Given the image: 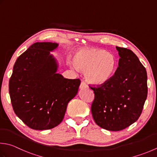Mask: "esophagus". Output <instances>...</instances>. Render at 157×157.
<instances>
[{
	"label": "esophagus",
	"mask_w": 157,
	"mask_h": 157,
	"mask_svg": "<svg viewBox=\"0 0 157 157\" xmlns=\"http://www.w3.org/2000/svg\"><path fill=\"white\" fill-rule=\"evenodd\" d=\"M80 89H84V88H88V86L84 82H81V84H80V86H79Z\"/></svg>",
	"instance_id": "34e87169"
}]
</instances>
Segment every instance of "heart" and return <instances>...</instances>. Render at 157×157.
<instances>
[{"mask_svg": "<svg viewBox=\"0 0 157 157\" xmlns=\"http://www.w3.org/2000/svg\"><path fill=\"white\" fill-rule=\"evenodd\" d=\"M71 68L84 71L88 82L94 85L108 82L116 72L117 60L113 54L98 48H86L75 54L74 61L69 60Z\"/></svg>", "mask_w": 157, "mask_h": 157, "instance_id": "heart-1", "label": "heart"}]
</instances>
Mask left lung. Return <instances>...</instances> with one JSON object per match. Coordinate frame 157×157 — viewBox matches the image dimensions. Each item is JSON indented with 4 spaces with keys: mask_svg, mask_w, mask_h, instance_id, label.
<instances>
[{
    "mask_svg": "<svg viewBox=\"0 0 157 157\" xmlns=\"http://www.w3.org/2000/svg\"><path fill=\"white\" fill-rule=\"evenodd\" d=\"M120 56L114 76L97 87L91 112L94 122L104 129L118 131L129 127L142 113L147 98V73L131 50L116 47Z\"/></svg>",
    "mask_w": 157,
    "mask_h": 157,
    "instance_id": "1",
    "label": "left lung"
}]
</instances>
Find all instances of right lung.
I'll return each instance as SVG.
<instances>
[{"instance_id": "obj_1", "label": "right lung", "mask_w": 157, "mask_h": 157, "mask_svg": "<svg viewBox=\"0 0 157 157\" xmlns=\"http://www.w3.org/2000/svg\"><path fill=\"white\" fill-rule=\"evenodd\" d=\"M58 46L52 42L30 45L17 58L9 79L14 112L33 129H50L59 124L80 85V79L57 73L58 64L50 52Z\"/></svg>"}]
</instances>
